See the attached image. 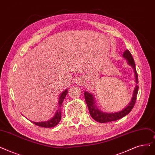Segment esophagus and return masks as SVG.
Masks as SVG:
<instances>
[{
	"label": "esophagus",
	"instance_id": "34e87169",
	"mask_svg": "<svg viewBox=\"0 0 155 155\" xmlns=\"http://www.w3.org/2000/svg\"><path fill=\"white\" fill-rule=\"evenodd\" d=\"M77 83H78V85H82V83H83V81H82V79H78V80H77Z\"/></svg>",
	"mask_w": 155,
	"mask_h": 155
}]
</instances>
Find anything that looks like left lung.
<instances>
[{
    "instance_id": "8db88e82",
    "label": "left lung",
    "mask_w": 155,
    "mask_h": 155,
    "mask_svg": "<svg viewBox=\"0 0 155 155\" xmlns=\"http://www.w3.org/2000/svg\"><path fill=\"white\" fill-rule=\"evenodd\" d=\"M123 56L126 59H127L129 64H130L134 68V72H135V75H136V84H138L137 73L136 70L135 63H134V59L132 58L131 53L130 52V51L129 50H126L124 52ZM138 89H139V86L137 85H136V86L135 87V89H134V91L131 101L130 102L129 105H128L123 110L120 111L119 112H117V113H103L101 111L97 109V107L96 106L95 102H94V98L93 96L91 94L85 91L84 92V97H85V102L87 103V107H88V109H89L91 117L94 120L97 121V122H98L99 123H106V122H113V121H116L117 120H119L120 118H123L124 117L126 116L131 111L134 105H135L136 99H137Z\"/></svg>"
}]
</instances>
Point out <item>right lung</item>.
<instances>
[{"mask_svg":"<svg viewBox=\"0 0 155 155\" xmlns=\"http://www.w3.org/2000/svg\"><path fill=\"white\" fill-rule=\"evenodd\" d=\"M67 93H68V89H66L61 94V96L59 97V109L57 110L56 113L55 114V115L51 119L49 120L45 121V122H33L36 125H38L39 127H42L44 128H51V127H54L56 125H57L60 120L61 119V110H60V107L61 106L62 103L63 102V101L66 96Z\"/></svg>","mask_w":155,"mask_h":155,"instance_id":"obj_1","label":"right lung"}]
</instances>
